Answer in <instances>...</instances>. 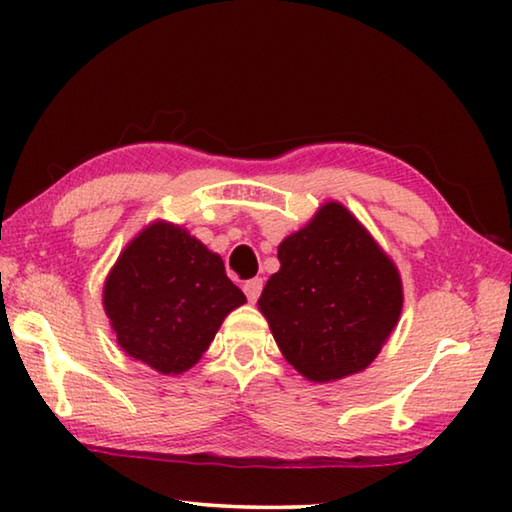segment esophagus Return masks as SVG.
<instances>
[{"mask_svg": "<svg viewBox=\"0 0 512 512\" xmlns=\"http://www.w3.org/2000/svg\"><path fill=\"white\" fill-rule=\"evenodd\" d=\"M262 289H264V280H262V277H255V280H248V282L244 284V293H246V298H248L250 302H257V298L262 296Z\"/></svg>", "mask_w": 512, "mask_h": 512, "instance_id": "34e87169", "label": "esophagus"}]
</instances>
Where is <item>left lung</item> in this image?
Returning a JSON list of instances; mask_svg holds the SVG:
<instances>
[{
    "mask_svg": "<svg viewBox=\"0 0 512 512\" xmlns=\"http://www.w3.org/2000/svg\"><path fill=\"white\" fill-rule=\"evenodd\" d=\"M277 259L259 309L291 366L311 381L368 368L400 318L402 282L363 225L327 203Z\"/></svg>",
    "mask_w": 512,
    "mask_h": 512,
    "instance_id": "left-lung-1",
    "label": "left lung"
}]
</instances>
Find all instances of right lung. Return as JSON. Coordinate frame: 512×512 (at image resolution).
Wrapping results in <instances>:
<instances>
[{
	"instance_id": "add662e5",
	"label": "right lung",
	"mask_w": 512,
	"mask_h": 512,
	"mask_svg": "<svg viewBox=\"0 0 512 512\" xmlns=\"http://www.w3.org/2000/svg\"><path fill=\"white\" fill-rule=\"evenodd\" d=\"M244 302L223 259L169 223H153L133 239L103 289L121 348L162 375L192 368L223 318Z\"/></svg>"
}]
</instances>
